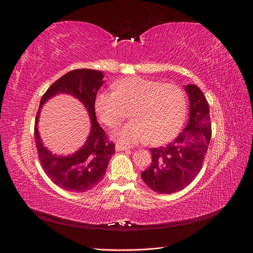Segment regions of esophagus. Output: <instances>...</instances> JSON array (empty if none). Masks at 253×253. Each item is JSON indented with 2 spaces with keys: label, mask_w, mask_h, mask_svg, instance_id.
<instances>
[{
  "label": "esophagus",
  "mask_w": 253,
  "mask_h": 253,
  "mask_svg": "<svg viewBox=\"0 0 253 253\" xmlns=\"http://www.w3.org/2000/svg\"><path fill=\"white\" fill-rule=\"evenodd\" d=\"M115 149H116V151H126L128 150V147H126V145H124V144H120V143H116L115 144Z\"/></svg>",
  "instance_id": "1"
}]
</instances>
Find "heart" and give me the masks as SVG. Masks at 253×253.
<instances>
[{"instance_id": "b5f03b06", "label": "heart", "mask_w": 253, "mask_h": 253, "mask_svg": "<svg viewBox=\"0 0 253 253\" xmlns=\"http://www.w3.org/2000/svg\"><path fill=\"white\" fill-rule=\"evenodd\" d=\"M114 91H100L95 109L104 125L119 126L127 116L134 118L115 137L124 143L149 140L160 144L174 138L186 118L185 91L173 83H160L143 77H127L113 84Z\"/></svg>"}]
</instances>
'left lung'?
I'll use <instances>...</instances> for the list:
<instances>
[{
  "label": "left lung",
  "mask_w": 253,
  "mask_h": 253,
  "mask_svg": "<svg viewBox=\"0 0 253 253\" xmlns=\"http://www.w3.org/2000/svg\"><path fill=\"white\" fill-rule=\"evenodd\" d=\"M185 89L190 101L189 122L166 147L150 149L152 163L141 173L143 181L162 194L177 192L189 186L200 173L211 139L209 104L195 84Z\"/></svg>",
  "instance_id": "obj_1"
}]
</instances>
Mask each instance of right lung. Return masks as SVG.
Segmentation results:
<instances>
[{
	"label": "right lung",
	"mask_w": 253,
	"mask_h": 253,
	"mask_svg": "<svg viewBox=\"0 0 253 253\" xmlns=\"http://www.w3.org/2000/svg\"><path fill=\"white\" fill-rule=\"evenodd\" d=\"M102 84L103 74L100 71L80 68L68 72L45 91L37 113L35 140L41 166L53 183L71 192H86L100 182L109 160L115 153V144L106 138L104 129L99 126L95 113L96 95ZM59 93H67L77 97L86 106L91 118V132L87 142L74 155L67 157H59L49 152L43 147L37 131V121L42 104Z\"/></svg>",
	"instance_id": "add662e5"
}]
</instances>
